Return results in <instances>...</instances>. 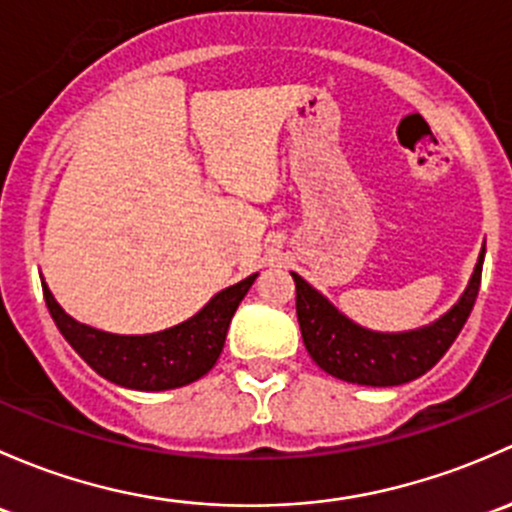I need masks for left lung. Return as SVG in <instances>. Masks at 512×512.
Instances as JSON below:
<instances>
[{"label": "left lung", "instance_id": "1", "mask_svg": "<svg viewBox=\"0 0 512 512\" xmlns=\"http://www.w3.org/2000/svg\"><path fill=\"white\" fill-rule=\"evenodd\" d=\"M483 258H486V244L478 254L466 291L439 320L404 333H377L362 328L340 313L305 278L291 273L295 281V313H298L305 350L320 370L342 382L367 384V387H397L412 382L446 355L466 325L481 288Z\"/></svg>", "mask_w": 512, "mask_h": 512}]
</instances>
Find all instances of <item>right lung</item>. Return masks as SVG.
Here are the masks:
<instances>
[{"label": "right lung", "instance_id": "add662e5", "mask_svg": "<svg viewBox=\"0 0 512 512\" xmlns=\"http://www.w3.org/2000/svg\"><path fill=\"white\" fill-rule=\"evenodd\" d=\"M256 276L219 291L197 315L175 328L147 335H115L78 323L56 303L46 281L41 288L56 328L100 377L138 392H165L197 382L217 365L231 318Z\"/></svg>", "mask_w": 512, "mask_h": 512}]
</instances>
